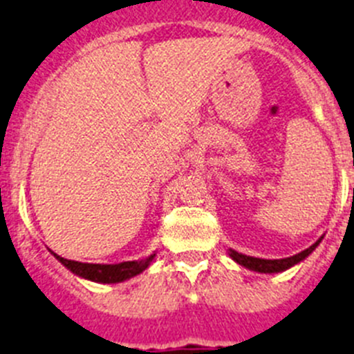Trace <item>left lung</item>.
I'll list each match as a JSON object with an SVG mask.
<instances>
[{
	"label": "left lung",
	"instance_id": "obj_1",
	"mask_svg": "<svg viewBox=\"0 0 354 354\" xmlns=\"http://www.w3.org/2000/svg\"><path fill=\"white\" fill-rule=\"evenodd\" d=\"M323 241V236L319 237L315 241L314 245L310 248L303 250V252L296 253L292 257H286V259H259V257H250V255H245V253H239L236 250L228 248V255L232 259L234 262H237L239 266L246 268L250 271H255V273H266V274H271V273H282V271H287L289 268L292 266L299 264V262L305 261L312 252L319 246V243Z\"/></svg>",
	"mask_w": 354,
	"mask_h": 354
}]
</instances>
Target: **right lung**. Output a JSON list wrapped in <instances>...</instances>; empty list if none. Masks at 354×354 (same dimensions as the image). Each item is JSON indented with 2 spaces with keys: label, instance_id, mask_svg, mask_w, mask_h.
Returning <instances> with one entry per match:
<instances>
[{
  "label": "right lung",
  "instance_id": "1",
  "mask_svg": "<svg viewBox=\"0 0 354 354\" xmlns=\"http://www.w3.org/2000/svg\"><path fill=\"white\" fill-rule=\"evenodd\" d=\"M51 253L56 257V261H60L71 273L97 283H118L124 282V280H129V278L143 273L156 257V253H152L149 257L138 259V261L118 262V264H88V262L68 261V259L56 255L55 252Z\"/></svg>",
  "mask_w": 354,
  "mask_h": 354
}]
</instances>
